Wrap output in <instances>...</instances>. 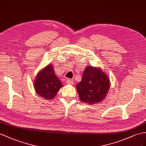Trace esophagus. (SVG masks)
Returning <instances> with one entry per match:
<instances>
[{"label": "esophagus", "mask_w": 146, "mask_h": 146, "mask_svg": "<svg viewBox=\"0 0 146 146\" xmlns=\"http://www.w3.org/2000/svg\"><path fill=\"white\" fill-rule=\"evenodd\" d=\"M66 81H67V83L69 84H72L73 82H74L73 80L72 79H67Z\"/></svg>", "instance_id": "esophagus-1"}]
</instances>
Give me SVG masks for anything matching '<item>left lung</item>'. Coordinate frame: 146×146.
I'll return each instance as SVG.
<instances>
[{"mask_svg":"<svg viewBox=\"0 0 146 146\" xmlns=\"http://www.w3.org/2000/svg\"><path fill=\"white\" fill-rule=\"evenodd\" d=\"M82 102L95 104L103 100L110 88L108 77L100 69L88 66L76 85Z\"/></svg>","mask_w":146,"mask_h":146,"instance_id":"left-lung-1","label":"left lung"}]
</instances>
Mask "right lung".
I'll return each mask as SVG.
<instances>
[{
    "label": "right lung",
    "instance_id": "1",
    "mask_svg": "<svg viewBox=\"0 0 146 146\" xmlns=\"http://www.w3.org/2000/svg\"><path fill=\"white\" fill-rule=\"evenodd\" d=\"M34 87L40 97L50 100L55 97L62 85L56 76L52 66L49 65L39 72L35 81Z\"/></svg>",
    "mask_w": 146,
    "mask_h": 146
}]
</instances>
